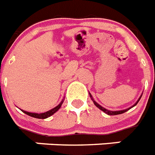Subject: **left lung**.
Segmentation results:
<instances>
[{"mask_svg": "<svg viewBox=\"0 0 155 155\" xmlns=\"http://www.w3.org/2000/svg\"><path fill=\"white\" fill-rule=\"evenodd\" d=\"M89 96H90V97H91L92 101H93V103H94V104H95V105L97 106V107L98 108H99V109H101V111H103L104 112H105L106 114L109 115V116H114V115H119V114H122V113H124L125 112H127V111H128V110L130 109V108H133V107H134V106L136 105V104H138V102L139 101V100H140V98L142 97V95H141V96H140V97L139 98V100H138L137 101H136V103H135V104H134V105H133V106H131V108H127V109L120 110V111H110V110H108V109H106V108H103V107H102V106L100 105L99 104L97 103V102H96L95 101H94V100H93V97H92V95H91V94H90V93H89Z\"/></svg>", "mask_w": 155, "mask_h": 155, "instance_id": "left-lung-1", "label": "left lung"}]
</instances>
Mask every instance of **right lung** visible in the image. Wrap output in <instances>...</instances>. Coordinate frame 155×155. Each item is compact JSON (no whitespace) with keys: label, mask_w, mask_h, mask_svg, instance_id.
Wrapping results in <instances>:
<instances>
[{"label":"right lung","mask_w":155,"mask_h":155,"mask_svg":"<svg viewBox=\"0 0 155 155\" xmlns=\"http://www.w3.org/2000/svg\"><path fill=\"white\" fill-rule=\"evenodd\" d=\"M63 101H64V99L62 100V101H61V103H60L58 105L56 106L55 108H52V109L49 110V111H47V112H43V113H34V112H26V111H24V110H22V109H20V110H21V111H22L24 113H25V114H27V115H28V116H31V117H34V118L46 119V118H48V117H50L51 116H52L54 113H55L58 110L61 108V106H62V103H63Z\"/></svg>","instance_id":"right-lung-1"}]
</instances>
